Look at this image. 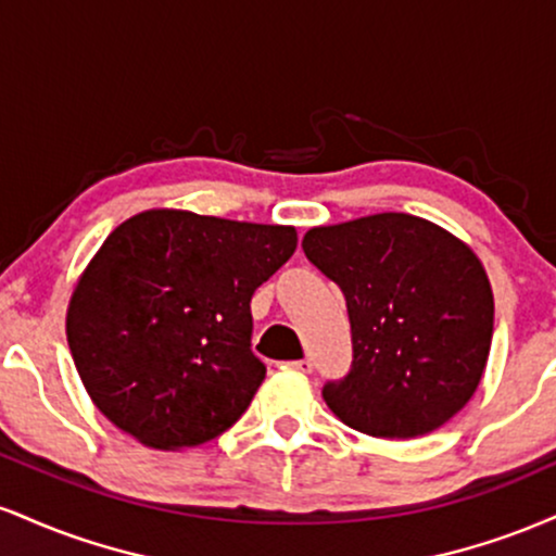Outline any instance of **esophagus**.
Masks as SVG:
<instances>
[{"instance_id":"1","label":"esophagus","mask_w":556,"mask_h":556,"mask_svg":"<svg viewBox=\"0 0 556 556\" xmlns=\"http://www.w3.org/2000/svg\"><path fill=\"white\" fill-rule=\"evenodd\" d=\"M287 368H292V371H300V374H311L314 371V363H311L308 358H303V361L287 363Z\"/></svg>"}]
</instances>
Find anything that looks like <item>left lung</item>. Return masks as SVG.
I'll return each instance as SVG.
<instances>
[{
  "mask_svg": "<svg viewBox=\"0 0 556 556\" xmlns=\"http://www.w3.org/2000/svg\"><path fill=\"white\" fill-rule=\"evenodd\" d=\"M303 251L348 300L353 368L324 387L350 429L431 433L481 384L494 295L473 248L413 214H371L305 232Z\"/></svg>",
  "mask_w": 556,
  "mask_h": 556,
  "instance_id": "left-lung-1",
  "label": "left lung"
}]
</instances>
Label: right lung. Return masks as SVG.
<instances>
[{
  "mask_svg": "<svg viewBox=\"0 0 556 556\" xmlns=\"http://www.w3.org/2000/svg\"><path fill=\"white\" fill-rule=\"evenodd\" d=\"M285 225L151 208L112 229L67 305V344L93 405L154 450L219 437L266 366L251 298L295 253Z\"/></svg>",
  "mask_w": 556,
  "mask_h": 556,
  "instance_id": "right-lung-1",
  "label": "right lung"
}]
</instances>
